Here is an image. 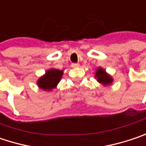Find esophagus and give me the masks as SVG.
Listing matches in <instances>:
<instances>
[{
    "instance_id": "1",
    "label": "esophagus",
    "mask_w": 146,
    "mask_h": 146,
    "mask_svg": "<svg viewBox=\"0 0 146 146\" xmlns=\"http://www.w3.org/2000/svg\"><path fill=\"white\" fill-rule=\"evenodd\" d=\"M79 66H80L79 64H75V63H73V64H71V67H72V68H78Z\"/></svg>"
}]
</instances>
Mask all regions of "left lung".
Here are the masks:
<instances>
[{"instance_id": "left-lung-1", "label": "left lung", "mask_w": 146, "mask_h": 146, "mask_svg": "<svg viewBox=\"0 0 146 146\" xmlns=\"http://www.w3.org/2000/svg\"><path fill=\"white\" fill-rule=\"evenodd\" d=\"M95 78H97V81L99 83L102 84L105 87L111 85L113 82L112 77L110 74H108L104 68L101 67L97 68L96 73H95Z\"/></svg>"}]
</instances>
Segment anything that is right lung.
<instances>
[{"instance_id": "right-lung-1", "label": "right lung", "mask_w": 146, "mask_h": 146, "mask_svg": "<svg viewBox=\"0 0 146 146\" xmlns=\"http://www.w3.org/2000/svg\"><path fill=\"white\" fill-rule=\"evenodd\" d=\"M64 74L63 70L50 68L48 69L45 73L37 80V85L39 88L46 92H50L57 88V85L60 82Z\"/></svg>"}]
</instances>
